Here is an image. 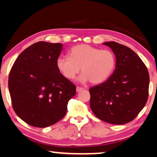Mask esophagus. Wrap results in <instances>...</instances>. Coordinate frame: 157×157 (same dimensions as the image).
<instances>
[{
  "mask_svg": "<svg viewBox=\"0 0 157 157\" xmlns=\"http://www.w3.org/2000/svg\"><path fill=\"white\" fill-rule=\"evenodd\" d=\"M83 90V88H81V87L77 86V88H76L77 92H80V91H81V90Z\"/></svg>",
  "mask_w": 157,
  "mask_h": 157,
  "instance_id": "1",
  "label": "esophagus"
}]
</instances>
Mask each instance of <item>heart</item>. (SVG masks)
<instances>
[{"label": "heart", "instance_id": "heart-1", "mask_svg": "<svg viewBox=\"0 0 157 157\" xmlns=\"http://www.w3.org/2000/svg\"><path fill=\"white\" fill-rule=\"evenodd\" d=\"M70 57L60 56L57 67L67 79L73 80L81 70V82L90 80L93 84L105 82L116 67V57L112 51L101 50L88 44H78L71 49Z\"/></svg>", "mask_w": 157, "mask_h": 157}]
</instances>
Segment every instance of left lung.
Wrapping results in <instances>:
<instances>
[{"mask_svg": "<svg viewBox=\"0 0 157 157\" xmlns=\"http://www.w3.org/2000/svg\"><path fill=\"white\" fill-rule=\"evenodd\" d=\"M103 44L114 52L116 69L105 82L90 88V107L100 120L124 124L135 119L147 102L149 74L143 60L128 47L115 41Z\"/></svg>", "mask_w": 157, "mask_h": 157, "instance_id": "left-lung-1", "label": "left lung"}]
</instances>
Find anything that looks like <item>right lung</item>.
<instances>
[{
  "instance_id": "obj_1",
  "label": "right lung",
  "mask_w": 157,
  "mask_h": 157,
  "mask_svg": "<svg viewBox=\"0 0 157 157\" xmlns=\"http://www.w3.org/2000/svg\"><path fill=\"white\" fill-rule=\"evenodd\" d=\"M60 43L39 41L20 53L9 76L12 107L22 121L35 127L51 126L63 118L76 86L60 73Z\"/></svg>"
}]
</instances>
